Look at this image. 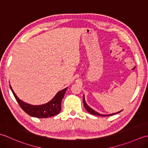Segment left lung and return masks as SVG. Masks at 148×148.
I'll use <instances>...</instances> for the list:
<instances>
[{
    "mask_svg": "<svg viewBox=\"0 0 148 148\" xmlns=\"http://www.w3.org/2000/svg\"><path fill=\"white\" fill-rule=\"evenodd\" d=\"M83 103H84V108H85V109H86V111H87L88 112H90L91 114H93V115H96V116H103V117H104V116H111V115L116 114V113H119V112H121V111L118 112H116V113H114V114H107V115H106V114H99V112H97L95 111H94V110H93L92 108H90V107L87 105V103H86V102H85V99H84V96H83Z\"/></svg>",
    "mask_w": 148,
    "mask_h": 148,
    "instance_id": "obj_1",
    "label": "left lung"
}]
</instances>
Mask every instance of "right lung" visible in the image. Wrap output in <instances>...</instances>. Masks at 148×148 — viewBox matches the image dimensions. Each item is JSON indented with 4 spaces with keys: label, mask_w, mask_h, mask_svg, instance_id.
I'll list each match as a JSON object with an SVG mask.
<instances>
[{
    "label": "right lung",
    "mask_w": 148,
    "mask_h": 148,
    "mask_svg": "<svg viewBox=\"0 0 148 148\" xmlns=\"http://www.w3.org/2000/svg\"><path fill=\"white\" fill-rule=\"evenodd\" d=\"M10 88L12 93H13L16 100H17L19 106H20V108L27 114L30 115V116H33V117L38 118H46L54 116L60 112L62 100L63 98H64L67 88L58 92L51 101L46 103V104H43L41 106H32L21 101L16 95L11 85Z\"/></svg>",
    "instance_id": "add662e5"
}]
</instances>
